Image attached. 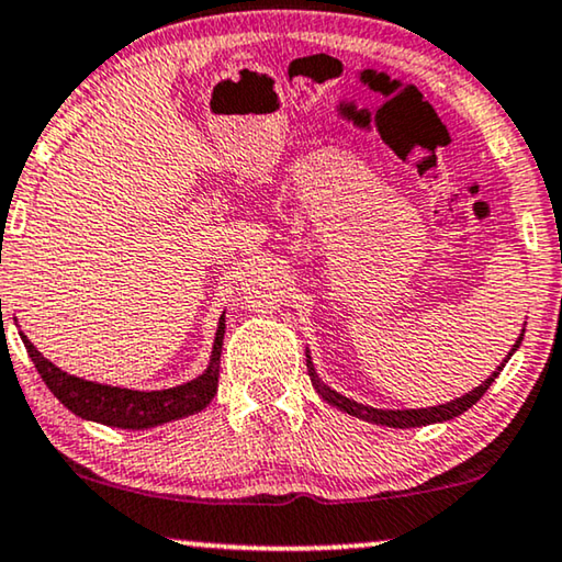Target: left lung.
I'll use <instances>...</instances> for the list:
<instances>
[{"label":"left lung","mask_w":562,"mask_h":562,"mask_svg":"<svg viewBox=\"0 0 562 562\" xmlns=\"http://www.w3.org/2000/svg\"><path fill=\"white\" fill-rule=\"evenodd\" d=\"M522 337H525V329H522V335L517 337L515 345H512V349L507 352V357H504V360H502L499 368L494 370L492 375L482 382V385H476L474 390H469L467 395L457 397V401L443 403V405H430V408L382 411V408H372V405H362V403H357V401H349V397L337 393V390H331L329 385H324V382L319 380V375H316V370H314V364H312V355H308V349H306V368H308V378H312V385H314L316 393H319L329 405H335V408L345 411V413H349V416H355V418H362V420H368V423H378V426H387V428H418V426H430V423L451 420V418L461 416L463 411H469L471 405H474L479 397H482L486 390H490L492 382L499 378V372H502L504 364H507L509 357L517 352V347L522 345Z\"/></svg>","instance_id":"1"}]
</instances>
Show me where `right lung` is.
I'll return each mask as SVG.
<instances>
[{"mask_svg": "<svg viewBox=\"0 0 562 562\" xmlns=\"http://www.w3.org/2000/svg\"><path fill=\"white\" fill-rule=\"evenodd\" d=\"M24 349L35 362L40 378L50 387V393L58 401L76 413L78 418L103 423L111 428H128V430H144L154 426H165L169 420H180L207 408L217 393V378H221V352H223V337H225V314H221L217 322L213 355H210L207 370L200 378H194L184 385L167 387V390H128V387H113L101 385V382L83 380L76 375H68L60 368L37 352V347L22 335Z\"/></svg>", "mask_w": 562, "mask_h": 562, "instance_id": "add662e5", "label": "right lung"}]
</instances>
